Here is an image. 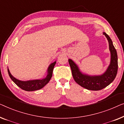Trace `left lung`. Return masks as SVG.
Here are the masks:
<instances>
[{"instance_id":"1","label":"left lung","mask_w":124,"mask_h":124,"mask_svg":"<svg viewBox=\"0 0 124 124\" xmlns=\"http://www.w3.org/2000/svg\"><path fill=\"white\" fill-rule=\"evenodd\" d=\"M109 44L111 53V60L108 67L103 74L100 75H89L80 71L79 66L72 60L69 59V62L72 71V76L76 83L86 89L99 90L109 85L116 78L118 70L117 54L116 49L113 45L109 36L103 32Z\"/></svg>"}]
</instances>
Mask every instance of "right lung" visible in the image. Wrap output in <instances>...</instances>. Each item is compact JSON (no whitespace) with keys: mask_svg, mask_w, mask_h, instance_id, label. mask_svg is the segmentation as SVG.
Returning <instances> with one entry per match:
<instances>
[{"mask_svg":"<svg viewBox=\"0 0 124 124\" xmlns=\"http://www.w3.org/2000/svg\"><path fill=\"white\" fill-rule=\"evenodd\" d=\"M55 63H56V61H54L49 64L48 70H47V75L46 76V77L41 79H35L27 80V81H22V80H20L13 77L12 75L10 74L8 68V72L10 78L12 79V81L17 86L20 87V88H21L22 89L28 92L35 91V90H39L43 88V87L45 86L49 83V81H50L52 76L53 70Z\"/></svg>","mask_w":124,"mask_h":124,"instance_id":"obj_1","label":"right lung"}]
</instances>
